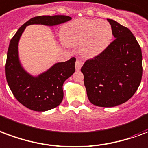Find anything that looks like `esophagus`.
<instances>
[{
  "label": "esophagus",
  "instance_id": "esophagus-1",
  "mask_svg": "<svg viewBox=\"0 0 148 148\" xmlns=\"http://www.w3.org/2000/svg\"><path fill=\"white\" fill-rule=\"evenodd\" d=\"M82 66H83V62L80 60H77L76 63H75V68L77 71H80Z\"/></svg>",
  "mask_w": 148,
  "mask_h": 148
}]
</instances>
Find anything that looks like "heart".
I'll list each match as a JSON object with an SVG mask.
<instances>
[{"label": "heart", "mask_w": 148, "mask_h": 148, "mask_svg": "<svg viewBox=\"0 0 148 148\" xmlns=\"http://www.w3.org/2000/svg\"><path fill=\"white\" fill-rule=\"evenodd\" d=\"M67 47L79 46V53L84 59L94 58L109 47L113 36L111 25L97 19H77L64 25L60 32Z\"/></svg>", "instance_id": "heart-1"}]
</instances>
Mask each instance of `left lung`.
<instances>
[{"instance_id":"left-lung-1","label":"left lung","mask_w":148,"mask_h":148,"mask_svg":"<svg viewBox=\"0 0 148 148\" xmlns=\"http://www.w3.org/2000/svg\"><path fill=\"white\" fill-rule=\"evenodd\" d=\"M115 39L99 56L86 60L82 67L89 101L100 107L126 102L141 82L142 53L131 31L112 19Z\"/></svg>"}]
</instances>
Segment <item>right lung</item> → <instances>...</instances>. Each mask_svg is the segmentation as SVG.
<instances>
[{"mask_svg": "<svg viewBox=\"0 0 148 148\" xmlns=\"http://www.w3.org/2000/svg\"><path fill=\"white\" fill-rule=\"evenodd\" d=\"M66 15L34 17L17 31L9 44L5 73L9 88L18 101L33 111L44 112L56 108L64 98L63 84L75 71L76 59L56 63L37 77L32 76L21 66L18 57V42L26 26L44 25L53 26L70 21Z\"/></svg>", "mask_w": 148, "mask_h": 148, "instance_id": "1", "label": "right lung"}]
</instances>
